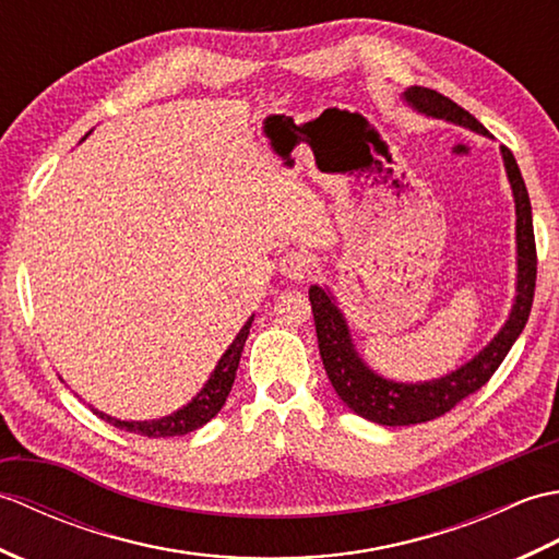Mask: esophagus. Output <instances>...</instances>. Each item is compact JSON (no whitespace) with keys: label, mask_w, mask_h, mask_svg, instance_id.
Wrapping results in <instances>:
<instances>
[{"label":"esophagus","mask_w":559,"mask_h":559,"mask_svg":"<svg viewBox=\"0 0 559 559\" xmlns=\"http://www.w3.org/2000/svg\"><path fill=\"white\" fill-rule=\"evenodd\" d=\"M281 273L290 281H305L312 269V261L302 252H286L281 259Z\"/></svg>","instance_id":"esophagus-1"}]
</instances>
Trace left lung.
Instances as JSON below:
<instances>
[{"label": "left lung", "instance_id": "left-lung-1", "mask_svg": "<svg viewBox=\"0 0 559 559\" xmlns=\"http://www.w3.org/2000/svg\"><path fill=\"white\" fill-rule=\"evenodd\" d=\"M403 98H406L415 110H420L425 115L463 124L473 129V132L488 134V129H485L476 117L432 88L411 86L403 93ZM502 158L507 177L514 189L516 204V300L507 324L502 326L500 334L492 338L490 346L483 348L471 362L459 367L456 372L425 384H399L374 374L370 367L360 360V355L355 353L346 319H343L334 298L319 286L310 288L319 355H322L329 382L336 389L338 399L346 403L353 413H358L360 418L389 427L418 425L439 418V415L456 408L463 399L476 394L480 386L490 382L497 367L507 358L509 348L514 346V341L519 338L521 331H524L533 307V293H536V235H533L528 192L524 177H521L519 165L514 160V153L502 146Z\"/></svg>", "mask_w": 559, "mask_h": 559}]
</instances>
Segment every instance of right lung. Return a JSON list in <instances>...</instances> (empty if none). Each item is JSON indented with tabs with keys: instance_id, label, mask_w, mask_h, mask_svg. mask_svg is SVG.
<instances>
[{
	"instance_id": "add662e5",
	"label": "right lung",
	"mask_w": 559,
	"mask_h": 559,
	"mask_svg": "<svg viewBox=\"0 0 559 559\" xmlns=\"http://www.w3.org/2000/svg\"><path fill=\"white\" fill-rule=\"evenodd\" d=\"M252 319L254 317H249V322L240 329V334L235 336V341L230 343V348L223 353V358L218 360L216 370H213L206 386L201 389L197 399L192 403H187L185 408H180L173 415H165V418H160V420H144V423L117 420V418H110V415H105L100 411H93V413H96L98 418L108 420L110 425L120 427V430L136 432V435L153 437V439L180 437V435L199 430V427L206 425L213 418V415H218L225 399H228V394H230L237 365H240V355H242L245 341H247V334H249V326H252Z\"/></svg>"
}]
</instances>
